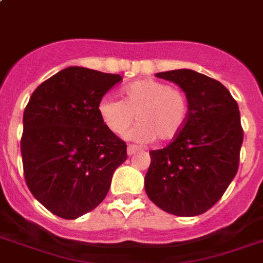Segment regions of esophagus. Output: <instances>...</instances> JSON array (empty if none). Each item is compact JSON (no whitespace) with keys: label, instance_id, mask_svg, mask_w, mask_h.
<instances>
[{"label":"esophagus","instance_id":"obj_1","mask_svg":"<svg viewBox=\"0 0 263 263\" xmlns=\"http://www.w3.org/2000/svg\"><path fill=\"white\" fill-rule=\"evenodd\" d=\"M136 152H139V147H138V146H135V145L128 146V149H127L128 156H132V154H135Z\"/></svg>","mask_w":263,"mask_h":263}]
</instances>
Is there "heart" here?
<instances>
[{
	"label": "heart",
	"instance_id": "b5f03b06",
	"mask_svg": "<svg viewBox=\"0 0 263 263\" xmlns=\"http://www.w3.org/2000/svg\"><path fill=\"white\" fill-rule=\"evenodd\" d=\"M123 100L110 96L98 105L99 116L110 131L123 135L132 123L127 139L147 143L156 139L170 140L183 128L187 117V99L183 92L158 80H139L123 88Z\"/></svg>",
	"mask_w": 263,
	"mask_h": 263
}]
</instances>
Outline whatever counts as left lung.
<instances>
[{"label": "left lung", "instance_id": "obj_1", "mask_svg": "<svg viewBox=\"0 0 263 263\" xmlns=\"http://www.w3.org/2000/svg\"><path fill=\"white\" fill-rule=\"evenodd\" d=\"M187 99V117L171 143L150 152L146 194L163 211L196 216L208 211L237 174L243 128L238 106L219 81L190 69L157 73Z\"/></svg>", "mask_w": 263, "mask_h": 263}]
</instances>
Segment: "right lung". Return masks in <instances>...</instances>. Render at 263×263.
Returning <instances> with one entry per match:
<instances>
[{"label":"right lung","instance_id":"right-lung-1","mask_svg":"<svg viewBox=\"0 0 263 263\" xmlns=\"http://www.w3.org/2000/svg\"><path fill=\"white\" fill-rule=\"evenodd\" d=\"M120 74L80 66L60 70L33 92L20 142L26 183L52 214L76 219L99 205L127 145L110 131L98 105Z\"/></svg>","mask_w":263,"mask_h":263}]
</instances>
